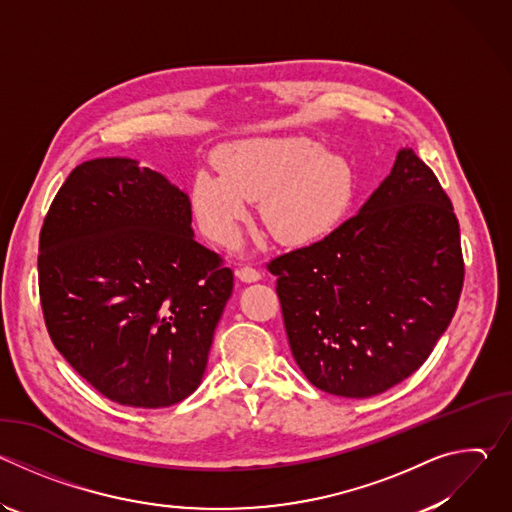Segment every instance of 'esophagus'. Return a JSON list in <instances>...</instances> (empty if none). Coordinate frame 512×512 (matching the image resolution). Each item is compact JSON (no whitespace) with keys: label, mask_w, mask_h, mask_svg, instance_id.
I'll return each mask as SVG.
<instances>
[{"label":"esophagus","mask_w":512,"mask_h":512,"mask_svg":"<svg viewBox=\"0 0 512 512\" xmlns=\"http://www.w3.org/2000/svg\"><path fill=\"white\" fill-rule=\"evenodd\" d=\"M237 277L241 279V281H245V283H253V281H259L261 279V273L257 271V269H253V267H241V269H237Z\"/></svg>","instance_id":"esophagus-1"}]
</instances>
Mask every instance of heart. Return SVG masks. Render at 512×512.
Here are the masks:
<instances>
[{"instance_id":"1","label":"heart","mask_w":512,"mask_h":512,"mask_svg":"<svg viewBox=\"0 0 512 512\" xmlns=\"http://www.w3.org/2000/svg\"><path fill=\"white\" fill-rule=\"evenodd\" d=\"M221 176L198 172L192 208L202 233L233 245L249 216L247 200H261L269 233L287 245L326 237L352 200V170L306 137L241 141L218 156Z\"/></svg>"}]
</instances>
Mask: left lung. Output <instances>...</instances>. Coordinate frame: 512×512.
I'll return each instance as SVG.
<instances>
[{"label": "left lung", "mask_w": 512, "mask_h": 512, "mask_svg": "<svg viewBox=\"0 0 512 512\" xmlns=\"http://www.w3.org/2000/svg\"><path fill=\"white\" fill-rule=\"evenodd\" d=\"M267 269L308 381L373 397L413 375L450 326L464 285L460 225L440 180L403 148L358 214Z\"/></svg>", "instance_id": "left-lung-1"}]
</instances>
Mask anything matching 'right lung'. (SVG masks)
Returning <instances> with one entry per match:
<instances>
[{
  "label": "right lung",
  "mask_w": 512,
  "mask_h": 512,
  "mask_svg": "<svg viewBox=\"0 0 512 512\" xmlns=\"http://www.w3.org/2000/svg\"><path fill=\"white\" fill-rule=\"evenodd\" d=\"M40 304L56 350L107 399L192 395L233 271L192 233L188 194L129 158L70 172L40 231Z\"/></svg>",
  "instance_id": "obj_1"
}]
</instances>
